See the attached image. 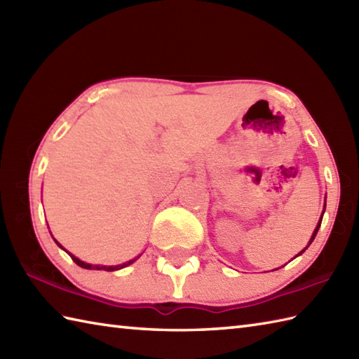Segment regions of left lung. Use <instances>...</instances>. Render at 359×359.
Masks as SVG:
<instances>
[{
	"label": "left lung",
	"mask_w": 359,
	"mask_h": 359,
	"mask_svg": "<svg viewBox=\"0 0 359 359\" xmlns=\"http://www.w3.org/2000/svg\"><path fill=\"white\" fill-rule=\"evenodd\" d=\"M321 220H323V217H321ZM321 220H319V224H318V226H316V230H315L313 236H311V239H310V242H309V245H310V243H311V242H313V239H315V236H316V233H318V230H319V226H321ZM309 245H307V247H309ZM307 247H306V248H304V250L301 251V253H299V255H302V253H304V251H306V250H307ZM299 255H297V256H299Z\"/></svg>",
	"instance_id": "left-lung-1"
}]
</instances>
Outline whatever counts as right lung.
Listing matches in <instances>:
<instances>
[{
    "label": "right lung",
    "instance_id": "obj_1",
    "mask_svg": "<svg viewBox=\"0 0 359 359\" xmlns=\"http://www.w3.org/2000/svg\"><path fill=\"white\" fill-rule=\"evenodd\" d=\"M55 241V239H53ZM57 242V241H55ZM57 245L60 247V248H63L62 245H60V243L57 242ZM71 255V253H69ZM71 257H72V261L77 264V265H80L81 269H88V270H104V271H114V270H120V269H123V266H128L129 264H133L135 259H133V261H128V262H125V264H120V265H93V264H86V262H83V261H80L79 257H75V256H72L71 255Z\"/></svg>",
    "mask_w": 359,
    "mask_h": 359
}]
</instances>
